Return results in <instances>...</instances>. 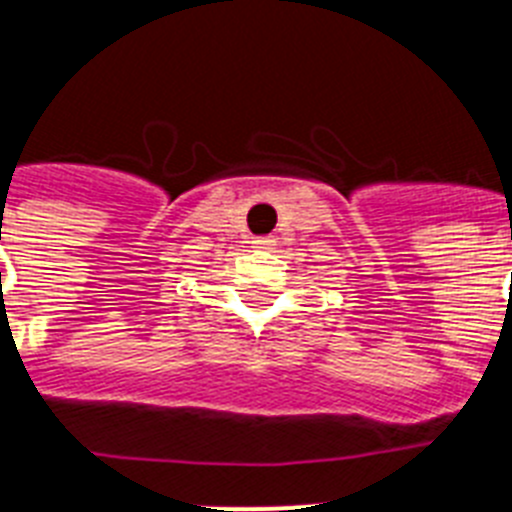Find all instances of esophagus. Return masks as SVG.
<instances>
[{
    "label": "esophagus",
    "mask_w": 512,
    "mask_h": 512,
    "mask_svg": "<svg viewBox=\"0 0 512 512\" xmlns=\"http://www.w3.org/2000/svg\"><path fill=\"white\" fill-rule=\"evenodd\" d=\"M273 236H260V239H255V247H260V249H270L273 247Z\"/></svg>",
    "instance_id": "esophagus-1"
}]
</instances>
